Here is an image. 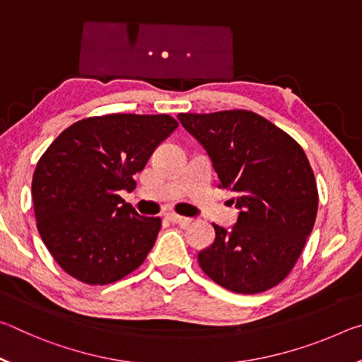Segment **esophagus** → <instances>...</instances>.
<instances>
[{"instance_id": "esophagus-1", "label": "esophagus", "mask_w": 362, "mask_h": 362, "mask_svg": "<svg viewBox=\"0 0 362 362\" xmlns=\"http://www.w3.org/2000/svg\"><path fill=\"white\" fill-rule=\"evenodd\" d=\"M166 218L169 220V222H173V223H179V225H188V223H192V222H193V218H189V217H183V216H179V214H174V212L166 214Z\"/></svg>"}]
</instances>
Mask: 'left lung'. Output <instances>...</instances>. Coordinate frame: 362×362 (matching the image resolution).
I'll return each instance as SVG.
<instances>
[{"label": "left lung", "instance_id": "1", "mask_svg": "<svg viewBox=\"0 0 362 362\" xmlns=\"http://www.w3.org/2000/svg\"><path fill=\"white\" fill-rule=\"evenodd\" d=\"M204 146L218 188L233 193L236 223H216V240L198 254L214 283L236 293H260L296 265L317 212V187L305 151L289 134L247 110L179 113Z\"/></svg>", "mask_w": 362, "mask_h": 362}]
</instances>
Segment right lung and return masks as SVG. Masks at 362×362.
Instances as JSON below:
<instances>
[{
	"label": "right lung",
	"instance_id": "1",
	"mask_svg": "<svg viewBox=\"0 0 362 362\" xmlns=\"http://www.w3.org/2000/svg\"><path fill=\"white\" fill-rule=\"evenodd\" d=\"M179 122L169 115L113 113L76 121L36 164L32 198L42 243L78 281L105 286L137 269L155 246L159 217L121 198Z\"/></svg>",
	"mask_w": 362,
	"mask_h": 362
}]
</instances>
